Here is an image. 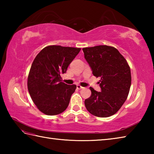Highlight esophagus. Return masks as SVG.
<instances>
[{
  "instance_id": "1",
  "label": "esophagus",
  "mask_w": 154,
  "mask_h": 154,
  "mask_svg": "<svg viewBox=\"0 0 154 154\" xmlns=\"http://www.w3.org/2000/svg\"><path fill=\"white\" fill-rule=\"evenodd\" d=\"M83 87H82V86H81L80 85H77V89H83Z\"/></svg>"
}]
</instances>
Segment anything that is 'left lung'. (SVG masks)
Wrapping results in <instances>:
<instances>
[{"label":"left lung","mask_w":154,"mask_h":154,"mask_svg":"<svg viewBox=\"0 0 154 154\" xmlns=\"http://www.w3.org/2000/svg\"><path fill=\"white\" fill-rule=\"evenodd\" d=\"M84 56L96 77H100V92L90 87L91 95L85 100L93 115L109 117L125 102L131 86V71L126 59L116 48L101 45L83 48Z\"/></svg>","instance_id":"left-lung-1"}]
</instances>
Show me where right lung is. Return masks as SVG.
Returning a JSON list of instances; mask_svg holds the SVG:
<instances>
[{
    "label": "right lung",
    "instance_id": "1",
    "mask_svg": "<svg viewBox=\"0 0 154 154\" xmlns=\"http://www.w3.org/2000/svg\"><path fill=\"white\" fill-rule=\"evenodd\" d=\"M81 48L51 45L45 47L35 57L29 71L28 92L35 106L46 115L63 112L77 86L62 82L71 62Z\"/></svg>",
    "mask_w": 154,
    "mask_h": 154
}]
</instances>
